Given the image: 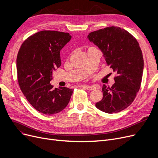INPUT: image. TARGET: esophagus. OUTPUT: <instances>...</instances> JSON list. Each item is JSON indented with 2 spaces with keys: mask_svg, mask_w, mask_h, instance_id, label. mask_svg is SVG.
Instances as JSON below:
<instances>
[{
  "mask_svg": "<svg viewBox=\"0 0 158 158\" xmlns=\"http://www.w3.org/2000/svg\"><path fill=\"white\" fill-rule=\"evenodd\" d=\"M83 87L85 89H86L87 90H94V89L97 88V87L95 86H94V85H92V86H90V85H84Z\"/></svg>",
  "mask_w": 158,
  "mask_h": 158,
  "instance_id": "34e87169",
  "label": "esophagus"
}]
</instances>
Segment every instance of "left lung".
Wrapping results in <instances>:
<instances>
[{
    "mask_svg": "<svg viewBox=\"0 0 158 158\" xmlns=\"http://www.w3.org/2000/svg\"><path fill=\"white\" fill-rule=\"evenodd\" d=\"M88 38L101 49L117 75L111 87L103 85V98L95 106L107 113L120 112L134 101L140 88L144 66L142 50L136 39L119 27L92 32Z\"/></svg>",
    "mask_w": 158,
    "mask_h": 158,
    "instance_id": "left-lung-1",
    "label": "left lung"
}]
</instances>
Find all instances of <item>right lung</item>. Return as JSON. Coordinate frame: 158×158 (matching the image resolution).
<instances>
[{"label": "right lung", "instance_id": "1", "mask_svg": "<svg viewBox=\"0 0 158 158\" xmlns=\"http://www.w3.org/2000/svg\"><path fill=\"white\" fill-rule=\"evenodd\" d=\"M68 32L42 31L23 41L16 58L19 85L27 100L39 112L53 114L68 105L73 89L54 88L50 82L61 66L60 51L70 40Z\"/></svg>", "mask_w": 158, "mask_h": 158}]
</instances>
